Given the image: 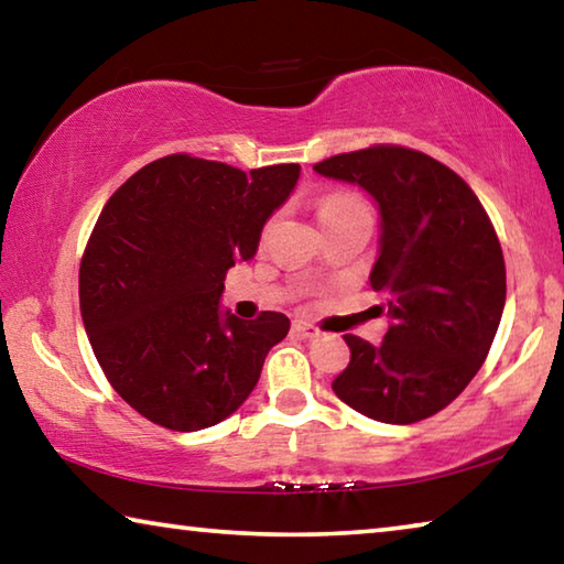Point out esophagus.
I'll use <instances>...</instances> for the list:
<instances>
[{
  "instance_id": "obj_1",
  "label": "esophagus",
  "mask_w": 564,
  "mask_h": 564,
  "mask_svg": "<svg viewBox=\"0 0 564 564\" xmlns=\"http://www.w3.org/2000/svg\"><path fill=\"white\" fill-rule=\"evenodd\" d=\"M293 330L299 333V336L305 338V340H313V338L321 336V330L316 326H311V323H305V321H295L293 323Z\"/></svg>"
}]
</instances>
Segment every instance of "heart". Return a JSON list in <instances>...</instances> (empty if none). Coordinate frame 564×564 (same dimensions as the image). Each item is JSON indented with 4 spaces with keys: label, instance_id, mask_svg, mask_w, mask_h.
<instances>
[{
    "label": "heart",
    "instance_id": "1",
    "mask_svg": "<svg viewBox=\"0 0 564 564\" xmlns=\"http://www.w3.org/2000/svg\"><path fill=\"white\" fill-rule=\"evenodd\" d=\"M350 208H360V204L356 202V198H350V196H328V198H323V202L318 204V218L350 212Z\"/></svg>",
    "mask_w": 564,
    "mask_h": 564
}]
</instances>
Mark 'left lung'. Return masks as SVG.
Instances as JSON below:
<instances>
[{"instance_id": "obj_1", "label": "left lung", "mask_w": 564, "mask_h": 564, "mask_svg": "<svg viewBox=\"0 0 564 564\" xmlns=\"http://www.w3.org/2000/svg\"><path fill=\"white\" fill-rule=\"evenodd\" d=\"M313 171L373 196L380 214L373 291L390 326L380 346L343 336L350 362L333 393L380 423L410 425L463 393L488 358L505 308L498 234L473 188L433 156L370 147Z\"/></svg>"}]
</instances>
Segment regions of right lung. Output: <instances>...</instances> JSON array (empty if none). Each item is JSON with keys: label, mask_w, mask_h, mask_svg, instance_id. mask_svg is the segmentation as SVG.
<instances>
[{"label": "right lung", "mask_w": 564, "mask_h": 564, "mask_svg": "<svg viewBox=\"0 0 564 564\" xmlns=\"http://www.w3.org/2000/svg\"><path fill=\"white\" fill-rule=\"evenodd\" d=\"M299 164L243 174L171 154L113 191L84 251L79 308L104 376L169 431L221 423L251 395L291 321L221 308L226 271L251 261L261 231L299 184Z\"/></svg>", "instance_id": "add662e5"}]
</instances>
